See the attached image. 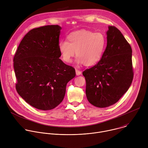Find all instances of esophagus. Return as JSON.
Returning <instances> with one entry per match:
<instances>
[{
    "instance_id": "1",
    "label": "esophagus",
    "mask_w": 148,
    "mask_h": 148,
    "mask_svg": "<svg viewBox=\"0 0 148 148\" xmlns=\"http://www.w3.org/2000/svg\"><path fill=\"white\" fill-rule=\"evenodd\" d=\"M75 72H76V75H81V73H82V72H81L80 70H77V69L75 70Z\"/></svg>"
}]
</instances>
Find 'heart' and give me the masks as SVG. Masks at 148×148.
Returning <instances> with one entry per match:
<instances>
[{
    "label": "heart",
    "instance_id": "1",
    "mask_svg": "<svg viewBox=\"0 0 148 148\" xmlns=\"http://www.w3.org/2000/svg\"><path fill=\"white\" fill-rule=\"evenodd\" d=\"M106 44V36L103 33L82 29L69 34L67 41L59 42L58 49L63 62L71 63L75 52L76 63L89 67L101 60Z\"/></svg>",
    "mask_w": 148,
    "mask_h": 148
}]
</instances>
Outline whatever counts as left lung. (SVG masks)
Wrapping results in <instances>:
<instances>
[{
    "mask_svg": "<svg viewBox=\"0 0 148 148\" xmlns=\"http://www.w3.org/2000/svg\"><path fill=\"white\" fill-rule=\"evenodd\" d=\"M108 28L107 46L101 60L82 73L88 101L101 108L117 102L129 89L134 76L130 45L116 27Z\"/></svg>",
    "mask_w": 148,
    "mask_h": 148,
    "instance_id": "8db88e82",
    "label": "left lung"
}]
</instances>
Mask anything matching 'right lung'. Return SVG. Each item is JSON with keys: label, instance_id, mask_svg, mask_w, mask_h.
Masks as SVG:
<instances>
[{"label": "right lung", "instance_id": "add662e5", "mask_svg": "<svg viewBox=\"0 0 148 148\" xmlns=\"http://www.w3.org/2000/svg\"><path fill=\"white\" fill-rule=\"evenodd\" d=\"M61 29L58 25L31 29L13 59L16 90L27 103L39 110L58 106L64 99L67 84L75 76V69L59 59Z\"/></svg>", "mask_w": 148, "mask_h": 148}]
</instances>
